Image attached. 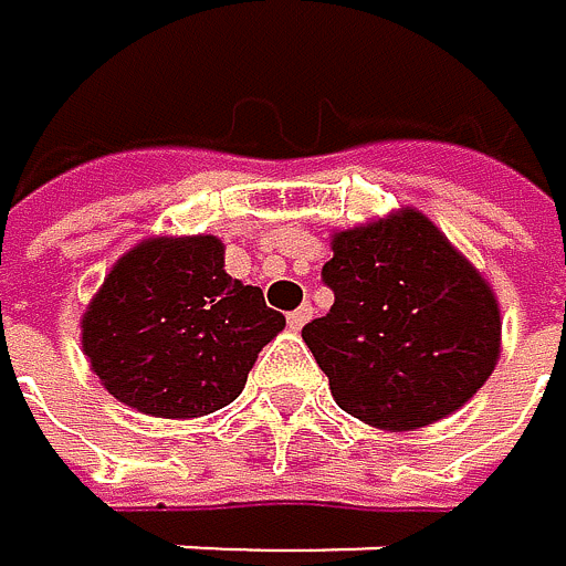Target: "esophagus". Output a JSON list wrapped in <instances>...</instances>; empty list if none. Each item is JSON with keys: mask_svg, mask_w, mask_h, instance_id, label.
I'll list each match as a JSON object with an SVG mask.
<instances>
[{"mask_svg": "<svg viewBox=\"0 0 566 566\" xmlns=\"http://www.w3.org/2000/svg\"><path fill=\"white\" fill-rule=\"evenodd\" d=\"M308 318H312V305H298L295 312H289V325H292L295 333L302 329V325H305Z\"/></svg>", "mask_w": 566, "mask_h": 566, "instance_id": "obj_1", "label": "esophagus"}]
</instances>
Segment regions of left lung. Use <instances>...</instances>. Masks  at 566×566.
I'll return each mask as SVG.
<instances>
[{"instance_id":"8db88e82","label":"left lung","mask_w":566,"mask_h":566,"mask_svg":"<svg viewBox=\"0 0 566 566\" xmlns=\"http://www.w3.org/2000/svg\"><path fill=\"white\" fill-rule=\"evenodd\" d=\"M322 281L336 302L302 339L346 415L387 431L424 428L492 377L495 295L418 210L336 233Z\"/></svg>"}]
</instances>
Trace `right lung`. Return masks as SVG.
<instances>
[{
  "label": "right lung",
  "instance_id": "add662e5",
  "mask_svg": "<svg viewBox=\"0 0 566 566\" xmlns=\"http://www.w3.org/2000/svg\"><path fill=\"white\" fill-rule=\"evenodd\" d=\"M81 329L112 397L151 418H200L241 397L285 315L223 271L217 237H156L112 268Z\"/></svg>",
  "mask_w": 566,
  "mask_h": 566
}]
</instances>
